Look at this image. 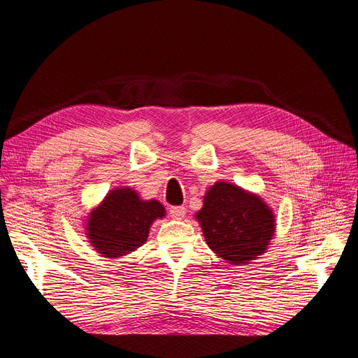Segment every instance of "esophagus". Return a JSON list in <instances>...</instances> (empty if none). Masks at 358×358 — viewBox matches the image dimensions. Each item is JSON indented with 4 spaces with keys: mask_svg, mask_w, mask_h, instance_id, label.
<instances>
[{
    "mask_svg": "<svg viewBox=\"0 0 358 358\" xmlns=\"http://www.w3.org/2000/svg\"><path fill=\"white\" fill-rule=\"evenodd\" d=\"M187 215V209L183 206H171L170 208V216L173 220H182Z\"/></svg>",
    "mask_w": 358,
    "mask_h": 358,
    "instance_id": "1",
    "label": "esophagus"
}]
</instances>
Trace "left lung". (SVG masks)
Instances as JSON below:
<instances>
[{"instance_id": "8db88e82", "label": "left lung", "mask_w": 358, "mask_h": 358, "mask_svg": "<svg viewBox=\"0 0 358 358\" xmlns=\"http://www.w3.org/2000/svg\"><path fill=\"white\" fill-rule=\"evenodd\" d=\"M196 218L206 243L231 264H246L262 255L275 233V216L267 204L225 182L208 191Z\"/></svg>"}]
</instances>
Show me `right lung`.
<instances>
[{
  "instance_id": "right-lung-1",
  "label": "right lung",
  "mask_w": 358,
  "mask_h": 358,
  "mask_svg": "<svg viewBox=\"0 0 358 358\" xmlns=\"http://www.w3.org/2000/svg\"><path fill=\"white\" fill-rule=\"evenodd\" d=\"M164 213L157 200L142 201L129 188L113 189L91 212L86 225L88 237L103 257L127 255L146 242L150 224Z\"/></svg>"
}]
</instances>
